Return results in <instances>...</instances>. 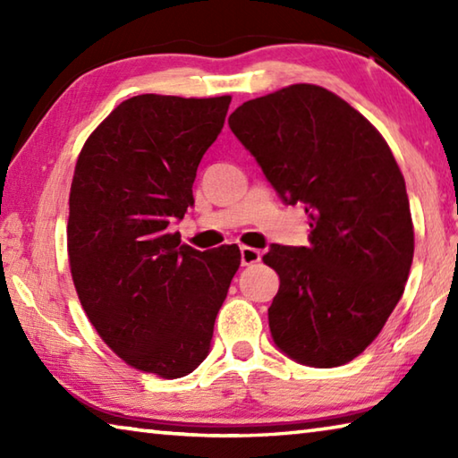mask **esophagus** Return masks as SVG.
I'll return each mask as SVG.
<instances>
[{"instance_id": "1", "label": "esophagus", "mask_w": 458, "mask_h": 458, "mask_svg": "<svg viewBox=\"0 0 458 458\" xmlns=\"http://www.w3.org/2000/svg\"><path fill=\"white\" fill-rule=\"evenodd\" d=\"M260 257H262V254H260V250H257V248H250V246L240 248V262H242V267L257 265Z\"/></svg>"}]
</instances>
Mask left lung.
Listing matches in <instances>:
<instances>
[{"instance_id":"left-lung-1","label":"left lung","mask_w":458,"mask_h":458,"mask_svg":"<svg viewBox=\"0 0 458 458\" xmlns=\"http://www.w3.org/2000/svg\"><path fill=\"white\" fill-rule=\"evenodd\" d=\"M228 125L286 206H305L309 246L273 244L281 278L275 345L311 368L352 361L398 305L414 257L404 177L390 147L344 98L293 84L246 100Z\"/></svg>"}]
</instances>
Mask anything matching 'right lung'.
<instances>
[{"instance_id": "obj_1", "label": "right lung", "mask_w": 458, "mask_h": 458, "mask_svg": "<svg viewBox=\"0 0 458 458\" xmlns=\"http://www.w3.org/2000/svg\"><path fill=\"white\" fill-rule=\"evenodd\" d=\"M230 100L127 98L76 161L66 236L82 309L123 361L165 379L191 374L210 353L240 267L236 244L199 252L169 232L193 204L198 165Z\"/></svg>"}]
</instances>
